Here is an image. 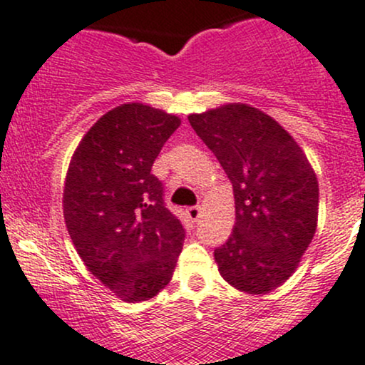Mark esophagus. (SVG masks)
Segmentation results:
<instances>
[{"label":"esophagus","mask_w":365,"mask_h":365,"mask_svg":"<svg viewBox=\"0 0 365 365\" xmlns=\"http://www.w3.org/2000/svg\"><path fill=\"white\" fill-rule=\"evenodd\" d=\"M187 215H189L190 220H199V217H201V206H189V208H187Z\"/></svg>","instance_id":"34e87169"}]
</instances>
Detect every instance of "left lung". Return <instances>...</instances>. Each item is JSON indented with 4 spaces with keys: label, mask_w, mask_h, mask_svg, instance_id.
<instances>
[{
    "label": "left lung",
    "mask_w": 365,
    "mask_h": 365,
    "mask_svg": "<svg viewBox=\"0 0 365 365\" xmlns=\"http://www.w3.org/2000/svg\"><path fill=\"white\" fill-rule=\"evenodd\" d=\"M231 180L232 234L215 248L222 278L267 294L289 279L317 231L318 182L304 152L274 118L241 103L189 115Z\"/></svg>",
    "instance_id": "1"
}]
</instances>
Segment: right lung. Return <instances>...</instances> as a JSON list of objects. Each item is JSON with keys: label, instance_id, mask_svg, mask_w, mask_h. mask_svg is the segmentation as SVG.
I'll return each mask as SVG.
<instances>
[{"label": "right lung", "instance_id": "right-lung-1", "mask_svg": "<svg viewBox=\"0 0 365 365\" xmlns=\"http://www.w3.org/2000/svg\"><path fill=\"white\" fill-rule=\"evenodd\" d=\"M180 118L129 103L103 115L71 157L63 208L87 269L125 302L170 283L185 229L166 208L152 164Z\"/></svg>", "mask_w": 365, "mask_h": 365}]
</instances>
